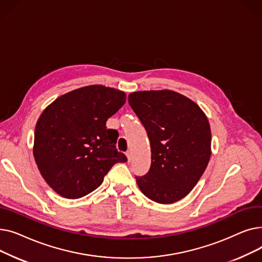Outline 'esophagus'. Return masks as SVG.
<instances>
[{
  "label": "esophagus",
  "mask_w": 262,
  "mask_h": 262,
  "mask_svg": "<svg viewBox=\"0 0 262 262\" xmlns=\"http://www.w3.org/2000/svg\"><path fill=\"white\" fill-rule=\"evenodd\" d=\"M126 157H127L128 161H132V152H130V150H127V152H126Z\"/></svg>",
  "instance_id": "obj_1"
}]
</instances>
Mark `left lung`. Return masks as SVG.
Instances as JSON below:
<instances>
[{"label":"left lung","instance_id":"obj_1","mask_svg":"<svg viewBox=\"0 0 262 262\" xmlns=\"http://www.w3.org/2000/svg\"><path fill=\"white\" fill-rule=\"evenodd\" d=\"M128 103L146 129L152 163L136 176L142 193L156 203L172 204L195 187L211 155V130L200 106L172 90L137 91Z\"/></svg>","mask_w":262,"mask_h":262}]
</instances>
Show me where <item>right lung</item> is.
I'll list each match as a JSON object with an SVG mask.
<instances>
[{"label":"right lung","instance_id":"1","mask_svg":"<svg viewBox=\"0 0 262 262\" xmlns=\"http://www.w3.org/2000/svg\"><path fill=\"white\" fill-rule=\"evenodd\" d=\"M121 90L91 85L60 95L40 115L33 153L47 184L66 199H79L98 188L117 162L118 132L106 121L125 104Z\"/></svg>","mask_w":262,"mask_h":262}]
</instances>
